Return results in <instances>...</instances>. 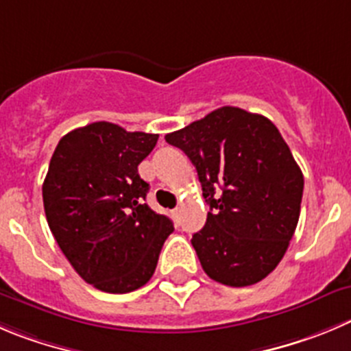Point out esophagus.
Here are the masks:
<instances>
[{
	"instance_id": "1",
	"label": "esophagus",
	"mask_w": 351,
	"mask_h": 351,
	"mask_svg": "<svg viewBox=\"0 0 351 351\" xmlns=\"http://www.w3.org/2000/svg\"><path fill=\"white\" fill-rule=\"evenodd\" d=\"M173 215H175V216L178 215V209H173Z\"/></svg>"
}]
</instances>
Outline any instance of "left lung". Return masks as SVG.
Segmentation results:
<instances>
[{
    "label": "left lung",
    "mask_w": 351,
    "mask_h": 351,
    "mask_svg": "<svg viewBox=\"0 0 351 351\" xmlns=\"http://www.w3.org/2000/svg\"><path fill=\"white\" fill-rule=\"evenodd\" d=\"M197 169L209 206L192 245L216 282L244 287L280 263L300 220L303 173L270 119L221 107L165 136Z\"/></svg>",
    "instance_id": "obj_1"
}]
</instances>
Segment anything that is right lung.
<instances>
[{
    "instance_id": "1",
    "label": "right lung",
    "mask_w": 351,
    "mask_h": 351,
    "mask_svg": "<svg viewBox=\"0 0 351 351\" xmlns=\"http://www.w3.org/2000/svg\"><path fill=\"white\" fill-rule=\"evenodd\" d=\"M159 135L98 121L62 136L43 183L48 227L72 268L104 293L145 286L173 232L145 204L138 165Z\"/></svg>"
}]
</instances>
